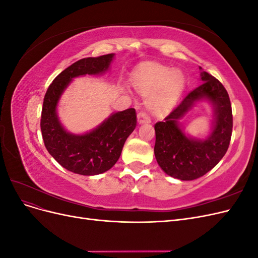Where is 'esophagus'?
<instances>
[{
	"instance_id": "esophagus-1",
	"label": "esophagus",
	"mask_w": 258,
	"mask_h": 258,
	"mask_svg": "<svg viewBox=\"0 0 258 258\" xmlns=\"http://www.w3.org/2000/svg\"><path fill=\"white\" fill-rule=\"evenodd\" d=\"M138 121L139 123H150L151 122V118L145 112H140L138 114Z\"/></svg>"
}]
</instances>
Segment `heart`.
<instances>
[{"instance_id": "b5f03b06", "label": "heart", "mask_w": 258, "mask_h": 258, "mask_svg": "<svg viewBox=\"0 0 258 258\" xmlns=\"http://www.w3.org/2000/svg\"><path fill=\"white\" fill-rule=\"evenodd\" d=\"M185 77L181 71L168 67L152 63L132 76V85L143 96H150L147 106L155 115H162L169 111L181 96Z\"/></svg>"}]
</instances>
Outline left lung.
I'll list each match as a JSON object with an SVG mask.
<instances>
[{"label":"left lung","instance_id":"left-lung-1","mask_svg":"<svg viewBox=\"0 0 258 258\" xmlns=\"http://www.w3.org/2000/svg\"><path fill=\"white\" fill-rule=\"evenodd\" d=\"M202 70V68H199ZM202 83L179 102L163 121L155 123L154 153L165 172L182 181H191L213 169L228 150L232 132V112L227 90L208 72H201ZM201 99L215 108L213 131L205 140L187 137L178 120Z\"/></svg>","mask_w":258,"mask_h":258}]
</instances>
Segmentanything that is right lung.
Masks as SVG:
<instances>
[{"instance_id": "1", "label": "right lung", "mask_w": 258, "mask_h": 258, "mask_svg": "<svg viewBox=\"0 0 258 258\" xmlns=\"http://www.w3.org/2000/svg\"><path fill=\"white\" fill-rule=\"evenodd\" d=\"M113 58L114 53H108L76 61L62 71L46 91L41 116L44 144L59 165L71 172L97 175L110 170L137 126L135 108L112 114L99 127L85 135L70 134L58 118L59 99L74 77L102 74L110 68Z\"/></svg>"}]
</instances>
